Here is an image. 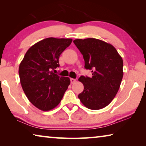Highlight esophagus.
Wrapping results in <instances>:
<instances>
[{"label":"esophagus","instance_id":"esophagus-1","mask_svg":"<svg viewBox=\"0 0 146 146\" xmlns=\"http://www.w3.org/2000/svg\"><path fill=\"white\" fill-rule=\"evenodd\" d=\"M70 80H71V84H74L76 82V79H75V78H71Z\"/></svg>","mask_w":146,"mask_h":146}]
</instances>
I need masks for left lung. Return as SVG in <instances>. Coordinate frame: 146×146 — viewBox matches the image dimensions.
I'll use <instances>...</instances> for the list:
<instances>
[{
	"instance_id": "1",
	"label": "left lung",
	"mask_w": 146,
	"mask_h": 146,
	"mask_svg": "<svg viewBox=\"0 0 146 146\" xmlns=\"http://www.w3.org/2000/svg\"><path fill=\"white\" fill-rule=\"evenodd\" d=\"M82 54L85 68L92 77L81 76L84 91L78 96L86 108L98 110L110 104L117 95L123 77V60L111 44L97 38L75 39Z\"/></svg>"
}]
</instances>
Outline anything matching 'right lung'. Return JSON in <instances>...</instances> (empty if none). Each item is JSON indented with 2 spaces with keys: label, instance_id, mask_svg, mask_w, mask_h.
<instances>
[{
  "label": "right lung",
  "instance_id": "obj_1",
  "mask_svg": "<svg viewBox=\"0 0 146 146\" xmlns=\"http://www.w3.org/2000/svg\"><path fill=\"white\" fill-rule=\"evenodd\" d=\"M71 38L49 37L29 48L20 64L19 74L24 93L32 104L44 111L56 107L70 84L69 77L53 73L59 67V56Z\"/></svg>",
  "mask_w": 146,
  "mask_h": 146
}]
</instances>
